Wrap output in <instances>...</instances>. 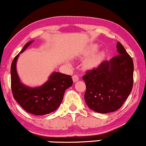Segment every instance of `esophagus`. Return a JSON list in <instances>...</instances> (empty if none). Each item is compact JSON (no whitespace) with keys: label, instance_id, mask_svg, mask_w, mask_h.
I'll return each mask as SVG.
<instances>
[{"label":"esophagus","instance_id":"esophagus-1","mask_svg":"<svg viewBox=\"0 0 146 146\" xmlns=\"http://www.w3.org/2000/svg\"><path fill=\"white\" fill-rule=\"evenodd\" d=\"M72 80H73L74 82H77L79 80L78 76H77V75H74V76H72Z\"/></svg>","mask_w":146,"mask_h":146}]
</instances>
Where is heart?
I'll use <instances>...</instances> for the list:
<instances>
[{
  "instance_id": "heart-1",
  "label": "heart",
  "mask_w": 146,
  "mask_h": 146,
  "mask_svg": "<svg viewBox=\"0 0 146 146\" xmlns=\"http://www.w3.org/2000/svg\"><path fill=\"white\" fill-rule=\"evenodd\" d=\"M97 49H98V45L97 44H91L87 48V50L84 53V56H87V55H91L95 51H96ZM104 55H105V53H104V51L95 52L84 61L83 64L84 68L87 70H93L96 68L102 62V59L104 57ZM66 64L68 66H72L71 63L70 62H66Z\"/></svg>"
}]
</instances>
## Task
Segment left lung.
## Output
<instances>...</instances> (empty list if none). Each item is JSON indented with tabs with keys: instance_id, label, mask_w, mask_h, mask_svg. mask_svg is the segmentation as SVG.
Instances as JSON below:
<instances>
[{
	"instance_id": "8db88e82",
	"label": "left lung",
	"mask_w": 146,
	"mask_h": 146,
	"mask_svg": "<svg viewBox=\"0 0 146 146\" xmlns=\"http://www.w3.org/2000/svg\"><path fill=\"white\" fill-rule=\"evenodd\" d=\"M118 55L105 61L82 77L85 82L84 100L92 110L102 114L121 108L132 91L133 62L121 43L117 42Z\"/></svg>"
}]
</instances>
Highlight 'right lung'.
Returning a JSON list of instances; mask_svg holds the SVG:
<instances>
[{
    "mask_svg": "<svg viewBox=\"0 0 146 146\" xmlns=\"http://www.w3.org/2000/svg\"><path fill=\"white\" fill-rule=\"evenodd\" d=\"M29 41L14 58L11 66V89L16 102L30 114L42 116L53 112L62 103L66 90L73 84L71 76L60 72L53 73L42 85L32 87L21 82L17 72V59L20 53L30 45Z\"/></svg>",
    "mask_w": 146,
    "mask_h": 146,
    "instance_id": "obj_1",
    "label": "right lung"
}]
</instances>
